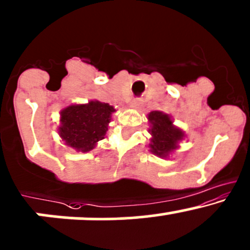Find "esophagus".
<instances>
[{
	"label": "esophagus",
	"instance_id": "esophagus-1",
	"mask_svg": "<svg viewBox=\"0 0 250 250\" xmlns=\"http://www.w3.org/2000/svg\"><path fill=\"white\" fill-rule=\"evenodd\" d=\"M141 101L140 99H134V101L130 103V107H133V109H140L141 107Z\"/></svg>",
	"mask_w": 250,
	"mask_h": 250
}]
</instances>
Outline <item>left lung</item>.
Here are the masks:
<instances>
[{
  "label": "left lung",
  "mask_w": 250,
  "mask_h": 250,
  "mask_svg": "<svg viewBox=\"0 0 250 250\" xmlns=\"http://www.w3.org/2000/svg\"><path fill=\"white\" fill-rule=\"evenodd\" d=\"M149 122L148 132L152 135L148 147L156 156L167 158L175 149L178 148L186 134L181 128L173 125L172 117L163 111H151L147 115Z\"/></svg>",
  "instance_id": "left-lung-1"
}]
</instances>
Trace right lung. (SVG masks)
Here are the masks:
<instances>
[{"label":"right lung","mask_w":250,"mask_h":250,"mask_svg":"<svg viewBox=\"0 0 250 250\" xmlns=\"http://www.w3.org/2000/svg\"><path fill=\"white\" fill-rule=\"evenodd\" d=\"M116 111L114 106L99 101L72 104L60 112L59 134L68 147L78 152H90L103 140Z\"/></svg>","instance_id":"1"}]
</instances>
